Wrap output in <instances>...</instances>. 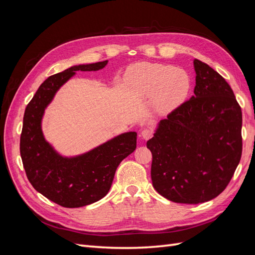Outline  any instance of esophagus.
Wrapping results in <instances>:
<instances>
[{
  "instance_id": "obj_1",
  "label": "esophagus",
  "mask_w": 255,
  "mask_h": 255,
  "mask_svg": "<svg viewBox=\"0 0 255 255\" xmlns=\"http://www.w3.org/2000/svg\"><path fill=\"white\" fill-rule=\"evenodd\" d=\"M153 136V132L152 129H149V128H144L141 130V137L143 138L144 140H148L150 139V138Z\"/></svg>"
}]
</instances>
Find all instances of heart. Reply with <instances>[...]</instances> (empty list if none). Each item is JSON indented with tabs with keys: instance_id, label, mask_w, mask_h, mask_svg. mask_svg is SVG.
Masks as SVG:
<instances>
[{
	"instance_id": "obj_1",
	"label": "heart",
	"mask_w": 255,
	"mask_h": 255,
	"mask_svg": "<svg viewBox=\"0 0 255 255\" xmlns=\"http://www.w3.org/2000/svg\"><path fill=\"white\" fill-rule=\"evenodd\" d=\"M126 85L137 98L154 97L156 110L168 114L185 102L191 82L187 72L182 69L170 65L139 63L127 70Z\"/></svg>"
}]
</instances>
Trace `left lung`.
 Segmentation results:
<instances>
[{"instance_id": "1", "label": "left lung", "mask_w": 255, "mask_h": 255, "mask_svg": "<svg viewBox=\"0 0 255 255\" xmlns=\"http://www.w3.org/2000/svg\"><path fill=\"white\" fill-rule=\"evenodd\" d=\"M194 96L160 120L146 142L159 195L198 204L220 195L242 157V109L227 81L195 59Z\"/></svg>"}]
</instances>
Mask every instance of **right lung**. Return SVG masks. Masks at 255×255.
<instances>
[{
	"mask_svg": "<svg viewBox=\"0 0 255 255\" xmlns=\"http://www.w3.org/2000/svg\"><path fill=\"white\" fill-rule=\"evenodd\" d=\"M109 61L79 65L51 75L27 104L20 138V154L26 176L33 187L64 207L95 203L110 191L121 161L136 149V132L123 133L97 148L73 157L60 155L45 140L41 128L44 110L57 90L76 71H98Z\"/></svg>",
	"mask_w": 255,
	"mask_h": 255,
	"instance_id": "right-lung-1",
	"label": "right lung"
}]
</instances>
